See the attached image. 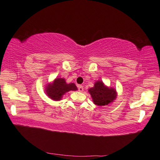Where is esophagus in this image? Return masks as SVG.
<instances>
[{"mask_svg": "<svg viewBox=\"0 0 160 160\" xmlns=\"http://www.w3.org/2000/svg\"><path fill=\"white\" fill-rule=\"evenodd\" d=\"M78 91H80V92H82L84 90V87L82 85H78Z\"/></svg>", "mask_w": 160, "mask_h": 160, "instance_id": "34e87169", "label": "esophagus"}]
</instances>
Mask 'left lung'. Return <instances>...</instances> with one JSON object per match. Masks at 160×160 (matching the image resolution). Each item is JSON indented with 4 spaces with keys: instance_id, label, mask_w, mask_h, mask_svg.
I'll use <instances>...</instances> for the list:
<instances>
[{
    "instance_id": "obj_1",
    "label": "left lung",
    "mask_w": 160,
    "mask_h": 160,
    "mask_svg": "<svg viewBox=\"0 0 160 160\" xmlns=\"http://www.w3.org/2000/svg\"><path fill=\"white\" fill-rule=\"evenodd\" d=\"M94 104L98 106L107 105L113 102L116 98V91L112 88H108L104 85L102 81H98L93 88L89 89Z\"/></svg>"
}]
</instances>
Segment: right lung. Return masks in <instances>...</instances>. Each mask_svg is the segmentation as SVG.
I'll list each match as a JSON object with an SVG mask.
<instances>
[{
    "instance_id": "add662e5",
    "label": "right lung",
    "mask_w": 160,
    "mask_h": 160,
    "mask_svg": "<svg viewBox=\"0 0 160 160\" xmlns=\"http://www.w3.org/2000/svg\"><path fill=\"white\" fill-rule=\"evenodd\" d=\"M78 89L73 83L67 84L64 79L56 78L52 84L46 88L47 96L54 100H60L63 95L69 91H76Z\"/></svg>"
}]
</instances>
